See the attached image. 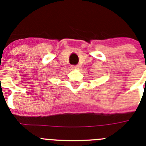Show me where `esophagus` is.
<instances>
[{
	"mask_svg": "<svg viewBox=\"0 0 146 146\" xmlns=\"http://www.w3.org/2000/svg\"><path fill=\"white\" fill-rule=\"evenodd\" d=\"M71 68H73V69H77V68H78V65H71Z\"/></svg>",
	"mask_w": 146,
	"mask_h": 146,
	"instance_id": "esophagus-1",
	"label": "esophagus"
}]
</instances>
